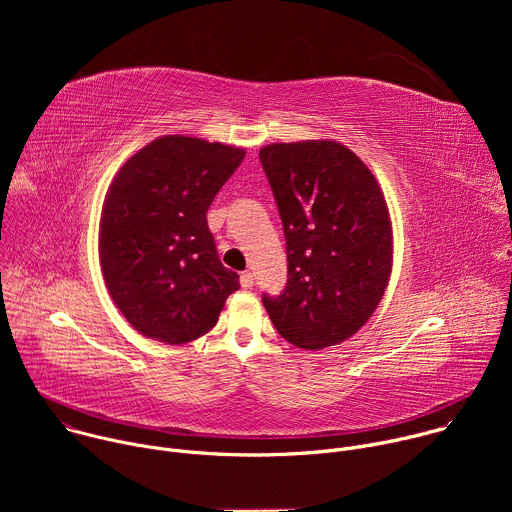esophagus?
Returning a JSON list of instances; mask_svg holds the SVG:
<instances>
[{
	"mask_svg": "<svg viewBox=\"0 0 512 512\" xmlns=\"http://www.w3.org/2000/svg\"><path fill=\"white\" fill-rule=\"evenodd\" d=\"M253 283H255V277H253V273H251V271L241 273V285H243L245 289H251V287H253Z\"/></svg>",
	"mask_w": 512,
	"mask_h": 512,
	"instance_id": "1",
	"label": "esophagus"
}]
</instances>
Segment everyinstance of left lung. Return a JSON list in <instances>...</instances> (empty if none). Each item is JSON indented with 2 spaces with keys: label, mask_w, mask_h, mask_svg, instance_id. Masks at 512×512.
Returning <instances> with one entry per match:
<instances>
[{
  "label": "left lung",
  "mask_w": 512,
  "mask_h": 512,
  "mask_svg": "<svg viewBox=\"0 0 512 512\" xmlns=\"http://www.w3.org/2000/svg\"><path fill=\"white\" fill-rule=\"evenodd\" d=\"M287 247V283L263 296L277 332L320 350L377 310L393 265L391 216L371 170L338 141L271 143L259 152Z\"/></svg>",
  "instance_id": "1"
}]
</instances>
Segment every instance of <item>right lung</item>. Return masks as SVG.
<instances>
[{"label":"right lung","mask_w":512,"mask_h":512,"mask_svg":"<svg viewBox=\"0 0 512 512\" xmlns=\"http://www.w3.org/2000/svg\"><path fill=\"white\" fill-rule=\"evenodd\" d=\"M243 148L164 135L113 178L101 212L99 259L109 296L143 336L186 344L216 324L239 275L218 259L206 210Z\"/></svg>","instance_id":"1"}]
</instances>
